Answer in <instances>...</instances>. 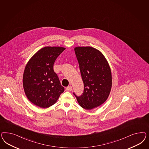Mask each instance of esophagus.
<instances>
[{
    "label": "esophagus",
    "mask_w": 149,
    "mask_h": 149,
    "mask_svg": "<svg viewBox=\"0 0 149 149\" xmlns=\"http://www.w3.org/2000/svg\"><path fill=\"white\" fill-rule=\"evenodd\" d=\"M72 90V87L71 86H68L65 89V90L67 91H71Z\"/></svg>",
    "instance_id": "34e87169"
}]
</instances>
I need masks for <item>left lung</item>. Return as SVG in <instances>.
I'll return each instance as SVG.
<instances>
[{"mask_svg":"<svg viewBox=\"0 0 149 149\" xmlns=\"http://www.w3.org/2000/svg\"><path fill=\"white\" fill-rule=\"evenodd\" d=\"M84 85L82 95L73 92L82 108L91 110L103 104L108 98L111 85V73L103 54L91 47L74 49Z\"/></svg>","mask_w":149,"mask_h":149,"instance_id":"left-lung-1","label":"left lung"}]
</instances>
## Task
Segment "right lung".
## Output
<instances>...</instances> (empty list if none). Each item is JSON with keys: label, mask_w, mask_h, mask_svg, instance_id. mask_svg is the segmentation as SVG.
I'll return each mask as SVG.
<instances>
[{"label": "right lung", "mask_w": 149, "mask_h": 149, "mask_svg": "<svg viewBox=\"0 0 149 149\" xmlns=\"http://www.w3.org/2000/svg\"><path fill=\"white\" fill-rule=\"evenodd\" d=\"M65 49L45 47L38 51L26 66L23 85L26 95L32 103L40 108L54 104L64 88L54 70L56 59Z\"/></svg>", "instance_id": "add662e5"}]
</instances>
